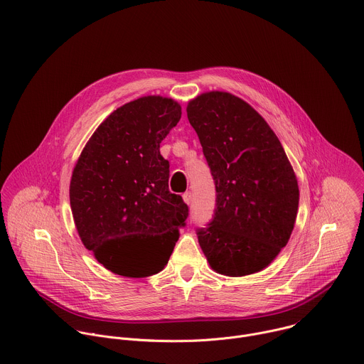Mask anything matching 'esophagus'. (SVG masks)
<instances>
[{
	"mask_svg": "<svg viewBox=\"0 0 364 364\" xmlns=\"http://www.w3.org/2000/svg\"><path fill=\"white\" fill-rule=\"evenodd\" d=\"M182 196H183V200H185L188 205L192 203V199H193V198H192V192H185Z\"/></svg>",
	"mask_w": 364,
	"mask_h": 364,
	"instance_id": "1",
	"label": "esophagus"
}]
</instances>
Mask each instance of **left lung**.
I'll list each match as a JSON object with an SVG mask.
<instances>
[{
  "label": "left lung",
  "instance_id": "obj_1",
  "mask_svg": "<svg viewBox=\"0 0 364 364\" xmlns=\"http://www.w3.org/2000/svg\"><path fill=\"white\" fill-rule=\"evenodd\" d=\"M186 113L216 191L212 220L196 230L199 245L216 272H258L293 232L300 196L294 171L275 133L240 97L203 93Z\"/></svg>",
  "mask_w": 364,
  "mask_h": 364
}]
</instances>
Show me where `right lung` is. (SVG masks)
<instances>
[{
    "mask_svg": "<svg viewBox=\"0 0 364 364\" xmlns=\"http://www.w3.org/2000/svg\"><path fill=\"white\" fill-rule=\"evenodd\" d=\"M181 106L148 96L114 110L93 133L70 182V205L85 247L107 269L148 277L168 264L189 208L169 191L161 143Z\"/></svg>",
    "mask_w": 364,
    "mask_h": 364,
    "instance_id": "obj_1",
    "label": "right lung"
}]
</instances>
